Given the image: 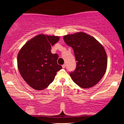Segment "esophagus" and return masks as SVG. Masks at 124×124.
<instances>
[{
	"label": "esophagus",
	"mask_w": 124,
	"mask_h": 124,
	"mask_svg": "<svg viewBox=\"0 0 124 124\" xmlns=\"http://www.w3.org/2000/svg\"><path fill=\"white\" fill-rule=\"evenodd\" d=\"M65 66H66V65H65V64H63V65H62V68H65Z\"/></svg>",
	"instance_id": "obj_1"
}]
</instances>
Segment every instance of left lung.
Wrapping results in <instances>:
<instances>
[{"instance_id": "1", "label": "left lung", "mask_w": 124, "mask_h": 124, "mask_svg": "<svg viewBox=\"0 0 124 124\" xmlns=\"http://www.w3.org/2000/svg\"><path fill=\"white\" fill-rule=\"evenodd\" d=\"M63 39L73 49L76 68L70 76L75 83L86 89L96 85L106 72L107 56L99 41L85 32L65 35Z\"/></svg>"}]
</instances>
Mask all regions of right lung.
I'll return each mask as SVG.
<instances>
[{"mask_svg":"<svg viewBox=\"0 0 124 124\" xmlns=\"http://www.w3.org/2000/svg\"><path fill=\"white\" fill-rule=\"evenodd\" d=\"M59 39L58 36L38 35L27 42L18 52V70L33 89L39 90L47 87L62 68L57 63L58 54L51 52V46Z\"/></svg>","mask_w":124,"mask_h":124,"instance_id":"add662e5","label":"right lung"}]
</instances>
